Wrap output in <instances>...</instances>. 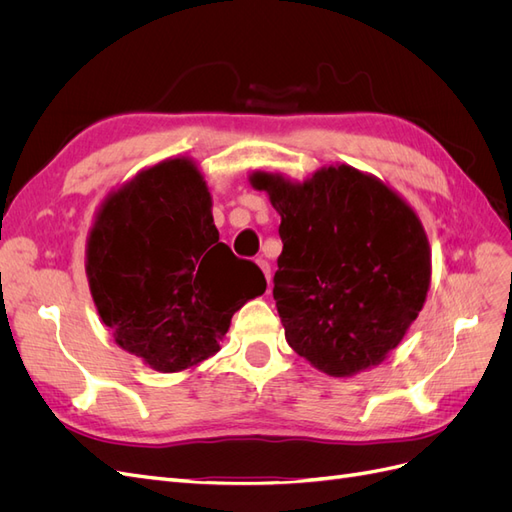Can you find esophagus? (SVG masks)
Instances as JSON below:
<instances>
[{
    "label": "esophagus",
    "instance_id": "esophagus-1",
    "mask_svg": "<svg viewBox=\"0 0 512 512\" xmlns=\"http://www.w3.org/2000/svg\"><path fill=\"white\" fill-rule=\"evenodd\" d=\"M256 262H258V267L262 269V273H265V277H267V282L271 284V265H269V262H267L265 258H262V256H260V258H258Z\"/></svg>",
    "mask_w": 512,
    "mask_h": 512
}]
</instances>
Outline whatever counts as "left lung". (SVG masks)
<instances>
[{"instance_id":"left-lung-1","label":"left lung","mask_w":512,"mask_h":512,"mask_svg":"<svg viewBox=\"0 0 512 512\" xmlns=\"http://www.w3.org/2000/svg\"><path fill=\"white\" fill-rule=\"evenodd\" d=\"M282 215L273 299L286 342L335 378L384 361L423 309L431 254L416 213L352 166L290 183L254 173Z\"/></svg>"}]
</instances>
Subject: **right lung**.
<instances>
[{"instance_id":"right-lung-1","label":"right lung","mask_w":512,"mask_h":512,"mask_svg":"<svg viewBox=\"0 0 512 512\" xmlns=\"http://www.w3.org/2000/svg\"><path fill=\"white\" fill-rule=\"evenodd\" d=\"M87 277L115 342L162 374L220 350L237 309L267 290L213 224L207 183L190 160H166L123 185L98 211Z\"/></svg>"}]
</instances>
